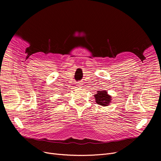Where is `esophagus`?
<instances>
[{
	"instance_id": "esophagus-1",
	"label": "esophagus",
	"mask_w": 161,
	"mask_h": 161,
	"mask_svg": "<svg viewBox=\"0 0 161 161\" xmlns=\"http://www.w3.org/2000/svg\"><path fill=\"white\" fill-rule=\"evenodd\" d=\"M81 85H82V83H80V82H78V83H77V86H78V87H81Z\"/></svg>"
}]
</instances>
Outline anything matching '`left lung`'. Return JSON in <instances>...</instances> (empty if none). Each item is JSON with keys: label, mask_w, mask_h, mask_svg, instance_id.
Segmentation results:
<instances>
[{"label": "left lung", "mask_w": 161, "mask_h": 161, "mask_svg": "<svg viewBox=\"0 0 161 161\" xmlns=\"http://www.w3.org/2000/svg\"><path fill=\"white\" fill-rule=\"evenodd\" d=\"M96 103L101 106H106L110 103L112 97L109 96L106 91H97V93L95 95Z\"/></svg>", "instance_id": "8db88e82"}]
</instances>
